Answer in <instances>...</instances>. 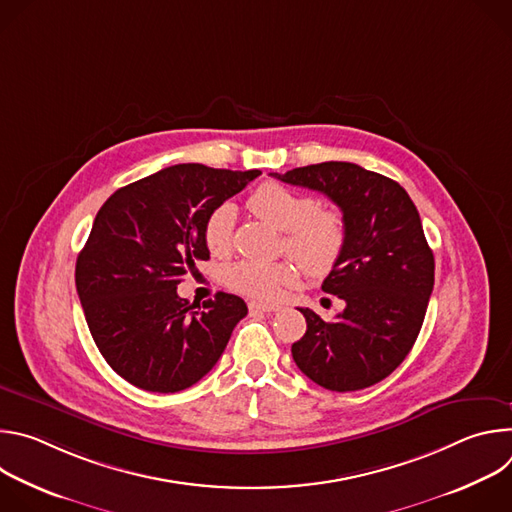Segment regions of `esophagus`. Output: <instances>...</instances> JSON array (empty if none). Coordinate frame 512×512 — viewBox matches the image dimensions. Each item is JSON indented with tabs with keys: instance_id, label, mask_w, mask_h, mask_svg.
Returning a JSON list of instances; mask_svg holds the SVG:
<instances>
[{
	"instance_id": "1",
	"label": "esophagus",
	"mask_w": 512,
	"mask_h": 512,
	"mask_svg": "<svg viewBox=\"0 0 512 512\" xmlns=\"http://www.w3.org/2000/svg\"><path fill=\"white\" fill-rule=\"evenodd\" d=\"M249 308L251 310H259V312H279L281 310V306H277V304H267V302H249Z\"/></svg>"
}]
</instances>
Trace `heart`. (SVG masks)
<instances>
[{"label": "heart", "mask_w": 512, "mask_h": 512, "mask_svg": "<svg viewBox=\"0 0 512 512\" xmlns=\"http://www.w3.org/2000/svg\"><path fill=\"white\" fill-rule=\"evenodd\" d=\"M253 212L265 223L283 231V245L312 277L328 275L340 261L346 247L344 216L334 208H320L308 194L289 190L281 184H261L249 198ZM237 210L225 202L216 206L204 221L202 237L210 253L225 255L233 245ZM225 283L243 296L275 300L285 287L296 285L300 267L294 261H253L241 259L225 267Z\"/></svg>", "instance_id": "b5f03b06"}]
</instances>
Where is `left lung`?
I'll list each match as a JSON object with an SVG mask.
<instances>
[{
	"label": "left lung",
	"instance_id": "left-lung-1",
	"mask_svg": "<svg viewBox=\"0 0 512 512\" xmlns=\"http://www.w3.org/2000/svg\"><path fill=\"white\" fill-rule=\"evenodd\" d=\"M326 194L346 223V247L322 283L346 306L332 322L300 308L308 330L291 344L300 371L346 393L389 377L421 330L433 289V253L419 212L395 180L350 162H322L271 174Z\"/></svg>",
	"mask_w": 512,
	"mask_h": 512
}]
</instances>
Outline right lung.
<instances>
[{
  "mask_svg": "<svg viewBox=\"0 0 512 512\" xmlns=\"http://www.w3.org/2000/svg\"><path fill=\"white\" fill-rule=\"evenodd\" d=\"M259 174L178 164L119 188L97 212L75 281L99 352L127 383L176 393L225 352L247 304L218 291L200 310L176 287L210 257L206 216Z\"/></svg>",
  "mask_w": 512,
  "mask_h": 512,
  "instance_id": "1",
  "label": "right lung"
}]
</instances>
